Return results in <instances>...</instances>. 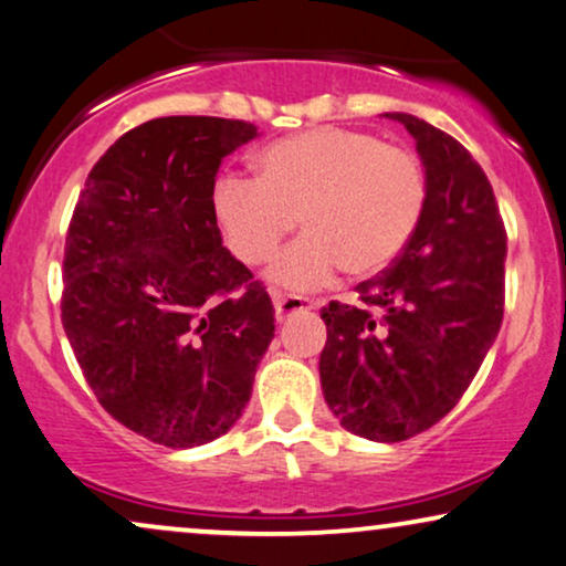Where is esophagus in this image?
Returning a JSON list of instances; mask_svg holds the SVG:
<instances>
[{"label": "esophagus", "mask_w": 566, "mask_h": 566, "mask_svg": "<svg viewBox=\"0 0 566 566\" xmlns=\"http://www.w3.org/2000/svg\"><path fill=\"white\" fill-rule=\"evenodd\" d=\"M271 300H274V311H276V321H287L290 315L303 313V311H313L315 303L311 297H300V295H284V292L271 290Z\"/></svg>", "instance_id": "esophagus-1"}]
</instances>
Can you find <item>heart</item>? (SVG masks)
I'll return each mask as SVG.
<instances>
[{
	"label": "heart",
	"mask_w": 566,
	"mask_h": 566,
	"mask_svg": "<svg viewBox=\"0 0 566 566\" xmlns=\"http://www.w3.org/2000/svg\"><path fill=\"white\" fill-rule=\"evenodd\" d=\"M424 165L370 132L313 129L274 142L255 157V180L224 176L214 212L232 253L263 263L295 230L271 266L287 287L307 290L342 269L365 279L396 261L421 220Z\"/></svg>",
	"instance_id": "obj_1"
}]
</instances>
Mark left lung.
<instances>
[{
	"label": "left lung",
	"mask_w": 566,
	"mask_h": 566,
	"mask_svg": "<svg viewBox=\"0 0 566 566\" xmlns=\"http://www.w3.org/2000/svg\"><path fill=\"white\" fill-rule=\"evenodd\" d=\"M417 139L427 201L403 253L321 318V386L349 432L401 442L437 424L476 378L504 315L507 232L486 172L450 134L386 113Z\"/></svg>",
	"instance_id": "8db88e82"
}]
</instances>
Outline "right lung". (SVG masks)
Returning a JSON list of instances; mask_svg holds the SVG:
<instances>
[{
	"label": "right lung",
	"instance_id": "right-lung-1",
	"mask_svg": "<svg viewBox=\"0 0 566 566\" xmlns=\"http://www.w3.org/2000/svg\"><path fill=\"white\" fill-rule=\"evenodd\" d=\"M248 120L165 116L93 165L64 245L62 323L113 419L165 448L228 432L274 338V305L222 245L214 180Z\"/></svg>",
	"mask_w": 566,
	"mask_h": 566
}]
</instances>
